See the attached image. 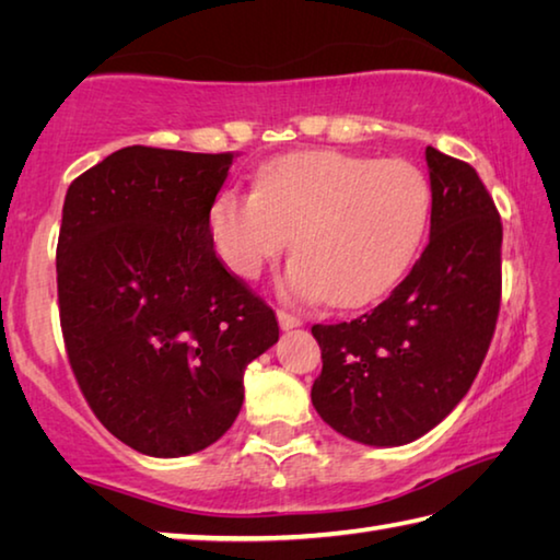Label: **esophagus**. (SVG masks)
<instances>
[{
	"label": "esophagus",
	"instance_id": "34e87169",
	"mask_svg": "<svg viewBox=\"0 0 560 560\" xmlns=\"http://www.w3.org/2000/svg\"><path fill=\"white\" fill-rule=\"evenodd\" d=\"M277 318H279V326L283 328V330H291V328H299L303 320L296 316V314H289V311H279L277 314Z\"/></svg>",
	"mask_w": 560,
	"mask_h": 560
}]
</instances>
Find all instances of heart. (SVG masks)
<instances>
[{
	"instance_id": "1",
	"label": "heart",
	"mask_w": 560,
	"mask_h": 560,
	"mask_svg": "<svg viewBox=\"0 0 560 560\" xmlns=\"http://www.w3.org/2000/svg\"><path fill=\"white\" fill-rule=\"evenodd\" d=\"M430 214L432 189L420 167L314 150L273 160L257 192L224 189L210 210V234L242 279H257L293 236V296L355 308L405 277Z\"/></svg>"
}]
</instances>
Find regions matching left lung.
Here are the masks:
<instances>
[{"instance_id":"1","label":"left lung","mask_w":560,"mask_h":560,"mask_svg":"<svg viewBox=\"0 0 560 560\" xmlns=\"http://www.w3.org/2000/svg\"><path fill=\"white\" fill-rule=\"evenodd\" d=\"M430 242L373 311L314 326L311 402L336 432L400 447L447 417L477 377L501 301V217L477 170L428 145Z\"/></svg>"}]
</instances>
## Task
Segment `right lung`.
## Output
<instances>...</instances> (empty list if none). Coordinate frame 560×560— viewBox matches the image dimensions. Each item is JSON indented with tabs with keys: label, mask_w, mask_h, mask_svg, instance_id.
<instances>
[{
	"label": "right lung",
	"mask_w": 560,
	"mask_h": 560,
	"mask_svg": "<svg viewBox=\"0 0 560 560\" xmlns=\"http://www.w3.org/2000/svg\"><path fill=\"white\" fill-rule=\"evenodd\" d=\"M234 153L130 145L71 183L56 283L71 371L93 415L148 457L232 428L273 311L214 254L210 210Z\"/></svg>",
	"instance_id": "obj_1"
}]
</instances>
